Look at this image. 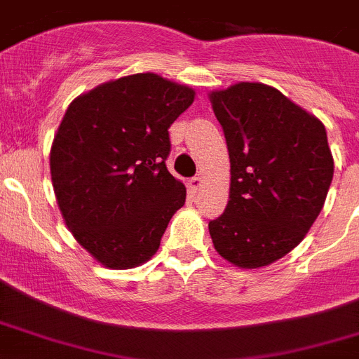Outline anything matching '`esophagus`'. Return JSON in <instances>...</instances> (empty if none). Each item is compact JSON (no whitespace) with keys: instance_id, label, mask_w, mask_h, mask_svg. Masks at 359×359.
Returning a JSON list of instances; mask_svg holds the SVG:
<instances>
[{"instance_id":"34e87169","label":"esophagus","mask_w":359,"mask_h":359,"mask_svg":"<svg viewBox=\"0 0 359 359\" xmlns=\"http://www.w3.org/2000/svg\"><path fill=\"white\" fill-rule=\"evenodd\" d=\"M187 186H189V189L191 191H198L200 187L203 186V177H193V179H189V182H187Z\"/></svg>"}]
</instances>
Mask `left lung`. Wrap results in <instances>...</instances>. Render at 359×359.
<instances>
[{
    "label": "left lung",
    "mask_w": 359,
    "mask_h": 359,
    "mask_svg": "<svg viewBox=\"0 0 359 359\" xmlns=\"http://www.w3.org/2000/svg\"><path fill=\"white\" fill-rule=\"evenodd\" d=\"M209 102L231 159L227 208L209 222L212 245L238 268L268 266L304 240L324 208L334 172L325 127L261 82L216 89Z\"/></svg>",
    "instance_id": "left-lung-1"
}]
</instances>
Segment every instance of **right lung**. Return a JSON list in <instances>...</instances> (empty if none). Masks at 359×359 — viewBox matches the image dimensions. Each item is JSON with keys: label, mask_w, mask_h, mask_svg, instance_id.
<instances>
[{"label": "right lung", "mask_w": 359, "mask_h": 359, "mask_svg": "<svg viewBox=\"0 0 359 359\" xmlns=\"http://www.w3.org/2000/svg\"><path fill=\"white\" fill-rule=\"evenodd\" d=\"M193 102L189 86L135 73L69 103L51 143V184L73 238L105 268L151 259L186 202L164 161L168 128Z\"/></svg>", "instance_id": "1"}]
</instances>
